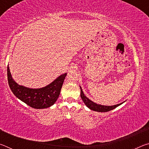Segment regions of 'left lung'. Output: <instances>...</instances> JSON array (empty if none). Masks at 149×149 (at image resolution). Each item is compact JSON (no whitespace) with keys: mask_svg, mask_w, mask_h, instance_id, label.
Masks as SVG:
<instances>
[{"mask_svg":"<svg viewBox=\"0 0 149 149\" xmlns=\"http://www.w3.org/2000/svg\"><path fill=\"white\" fill-rule=\"evenodd\" d=\"M80 87L81 89V99L85 103V104L87 106V107L89 108V109L92 110L93 111H96V112H108V111H110L113 109H114L116 107H118V106L121 105L122 104H123V102L122 103H120V104H116V105H113V106H104V105H101V104H97L94 102H93L92 100H91L89 99L88 98L84 95V91L81 89V87Z\"/></svg>","mask_w":149,"mask_h":149,"instance_id":"1","label":"left lung"}]
</instances>
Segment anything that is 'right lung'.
Masks as SVG:
<instances>
[{
    "instance_id": "add662e5",
    "label": "right lung",
    "mask_w": 149,
    "mask_h": 149,
    "mask_svg": "<svg viewBox=\"0 0 149 149\" xmlns=\"http://www.w3.org/2000/svg\"><path fill=\"white\" fill-rule=\"evenodd\" d=\"M67 73L60 75L47 86L39 89H31L19 85L13 79L8 65L7 75L10 88L16 97L36 109H42L53 105L58 98Z\"/></svg>"
}]
</instances>
